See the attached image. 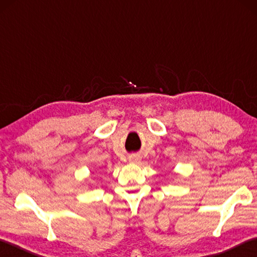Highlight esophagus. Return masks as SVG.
Segmentation results:
<instances>
[{
  "mask_svg": "<svg viewBox=\"0 0 257 257\" xmlns=\"http://www.w3.org/2000/svg\"><path fill=\"white\" fill-rule=\"evenodd\" d=\"M139 160H141V159H139V156H136V155L130 156V161H132V162H138Z\"/></svg>",
  "mask_w": 257,
  "mask_h": 257,
  "instance_id": "34e87169",
  "label": "esophagus"
}]
</instances>
